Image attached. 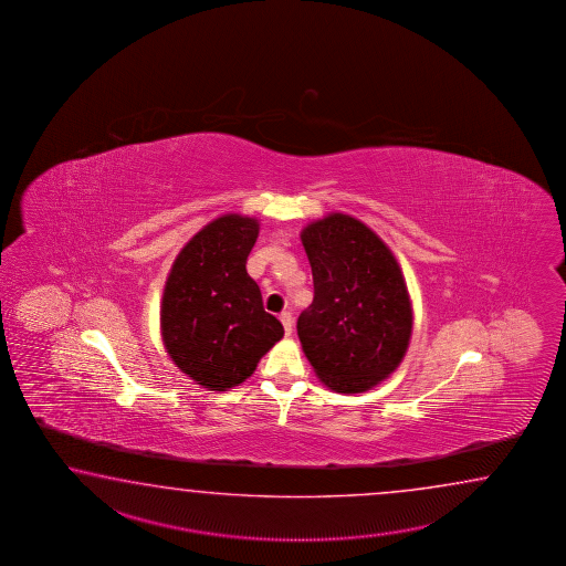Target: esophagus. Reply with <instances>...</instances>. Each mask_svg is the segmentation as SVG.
I'll list each match as a JSON object with an SVG mask.
<instances>
[{
    "mask_svg": "<svg viewBox=\"0 0 566 566\" xmlns=\"http://www.w3.org/2000/svg\"><path fill=\"white\" fill-rule=\"evenodd\" d=\"M279 319H281V324L285 327V336H291L293 334V315L289 312H283L279 315Z\"/></svg>",
    "mask_w": 566,
    "mask_h": 566,
    "instance_id": "obj_1",
    "label": "esophagus"
}]
</instances>
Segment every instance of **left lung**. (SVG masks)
<instances>
[{
    "instance_id": "left-lung-1",
    "label": "left lung",
    "mask_w": 566,
    "mask_h": 566,
    "mask_svg": "<svg viewBox=\"0 0 566 566\" xmlns=\"http://www.w3.org/2000/svg\"><path fill=\"white\" fill-rule=\"evenodd\" d=\"M312 305L297 336L319 380L361 392L397 368L409 348L412 312L392 253L356 218L329 214L303 230Z\"/></svg>"
}]
</instances>
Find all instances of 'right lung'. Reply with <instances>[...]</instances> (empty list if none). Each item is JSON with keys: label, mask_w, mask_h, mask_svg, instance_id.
Wrapping results in <instances>:
<instances>
[{"label": "right lung", "mask_w": 566, "mask_h": 566, "mask_svg": "<svg viewBox=\"0 0 566 566\" xmlns=\"http://www.w3.org/2000/svg\"><path fill=\"white\" fill-rule=\"evenodd\" d=\"M256 237L253 218H217L181 249L164 289L166 349L181 373L210 390L244 382L285 334L247 273Z\"/></svg>", "instance_id": "obj_1"}]
</instances>
